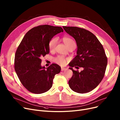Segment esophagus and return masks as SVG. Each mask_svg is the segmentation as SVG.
Wrapping results in <instances>:
<instances>
[{
	"label": "esophagus",
	"mask_w": 120,
	"mask_h": 120,
	"mask_svg": "<svg viewBox=\"0 0 120 120\" xmlns=\"http://www.w3.org/2000/svg\"><path fill=\"white\" fill-rule=\"evenodd\" d=\"M67 70V68H63L62 67L61 68V71H66Z\"/></svg>",
	"instance_id": "esophagus-1"
}]
</instances>
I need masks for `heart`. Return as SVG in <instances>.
Returning a JSON list of instances; mask_svg holds the SVG:
<instances>
[{
	"label": "heart",
	"mask_w": 120,
	"mask_h": 120,
	"mask_svg": "<svg viewBox=\"0 0 120 120\" xmlns=\"http://www.w3.org/2000/svg\"><path fill=\"white\" fill-rule=\"evenodd\" d=\"M63 40L64 43L68 48L70 47L71 45H75V41L70 37H65L63 38ZM57 43V39L56 37H53L52 39L50 40L49 43V48L50 50V51L52 52L53 50H54ZM53 61L58 65L61 66H63L66 64L67 62L68 61V59L63 56H58L54 58Z\"/></svg>",
	"instance_id": "b5f03b06"
}]
</instances>
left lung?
Wrapping results in <instances>:
<instances>
[{
	"label": "left lung",
	"mask_w": 120,
	"mask_h": 120,
	"mask_svg": "<svg viewBox=\"0 0 120 120\" xmlns=\"http://www.w3.org/2000/svg\"><path fill=\"white\" fill-rule=\"evenodd\" d=\"M77 43V55L69 64L73 75L68 85L74 91L89 92L96 87L103 79L108 64L104 48L96 36L89 30L77 27L63 26ZM83 68L81 72L72 68ZM78 69V68H77Z\"/></svg>",
	"instance_id": "1"
}]
</instances>
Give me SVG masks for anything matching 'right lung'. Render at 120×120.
<instances>
[{"mask_svg":"<svg viewBox=\"0 0 120 120\" xmlns=\"http://www.w3.org/2000/svg\"><path fill=\"white\" fill-rule=\"evenodd\" d=\"M63 32L60 27L39 25L25 35L15 54V70L23 86L30 92L41 94L52 87L55 75L61 67L52 64L45 68L41 58L49 53V43L56 34Z\"/></svg>","mask_w":120,"mask_h":120,"instance_id":"1","label":"right lung"}]
</instances>
